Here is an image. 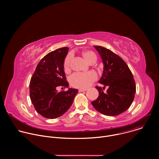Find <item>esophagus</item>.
Masks as SVG:
<instances>
[{
    "label": "esophagus",
    "mask_w": 159,
    "mask_h": 159,
    "mask_svg": "<svg viewBox=\"0 0 159 159\" xmlns=\"http://www.w3.org/2000/svg\"><path fill=\"white\" fill-rule=\"evenodd\" d=\"M86 90H87V89H79V92H84V91H86Z\"/></svg>",
    "instance_id": "obj_1"
}]
</instances>
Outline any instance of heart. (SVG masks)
Here are the masks:
<instances>
[{
    "label": "heart",
    "instance_id": "heart-1",
    "mask_svg": "<svg viewBox=\"0 0 159 159\" xmlns=\"http://www.w3.org/2000/svg\"><path fill=\"white\" fill-rule=\"evenodd\" d=\"M85 59L89 63H92L97 60L96 55L91 51H85L83 53ZM72 56L68 55L65 59L63 68L65 72H69L70 70V63ZM97 79V75L94 72H75L69 77V81L72 86L80 89H85L92 84Z\"/></svg>",
    "mask_w": 159,
    "mask_h": 159
}]
</instances>
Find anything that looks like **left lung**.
Masks as SVG:
<instances>
[{
    "label": "left lung",
    "mask_w": 159,
    "mask_h": 159,
    "mask_svg": "<svg viewBox=\"0 0 159 159\" xmlns=\"http://www.w3.org/2000/svg\"><path fill=\"white\" fill-rule=\"evenodd\" d=\"M99 52L104 64L102 75L96 86L98 98L91 102L101 114L115 116L127 110L133 102L136 93V85L132 73L125 61L118 55L101 46H94ZM107 86V93L103 90Z\"/></svg>",
    "instance_id": "8db88e82"
}]
</instances>
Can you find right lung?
<instances>
[{
    "label": "right lung",
    "mask_w": 159,
    "mask_h": 159,
    "mask_svg": "<svg viewBox=\"0 0 159 159\" xmlns=\"http://www.w3.org/2000/svg\"><path fill=\"white\" fill-rule=\"evenodd\" d=\"M69 48L63 47L45 55L38 64L30 83V95L36 111L42 116L55 119L72 106L78 90L58 92L59 86L69 87L63 63Z\"/></svg>",
    "instance_id": "1"
}]
</instances>
